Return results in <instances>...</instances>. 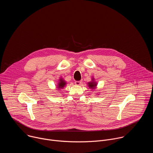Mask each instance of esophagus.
Here are the masks:
<instances>
[{"label":"esophagus","instance_id":"34e87169","mask_svg":"<svg viewBox=\"0 0 153 153\" xmlns=\"http://www.w3.org/2000/svg\"><path fill=\"white\" fill-rule=\"evenodd\" d=\"M82 81H76L75 82V84L76 85H80L82 84Z\"/></svg>","mask_w":153,"mask_h":153}]
</instances>
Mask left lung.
Here are the masks:
<instances>
[{"label":"left lung","mask_w":153,"mask_h":153,"mask_svg":"<svg viewBox=\"0 0 153 153\" xmlns=\"http://www.w3.org/2000/svg\"><path fill=\"white\" fill-rule=\"evenodd\" d=\"M92 80H93L92 82H90L89 83H88V85L89 88L92 89H95V88L97 86V83L94 81V79H93Z\"/></svg>","instance_id":"obj_1"}]
</instances>
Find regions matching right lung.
<instances>
[{"label": "right lung", "instance_id": "1", "mask_svg": "<svg viewBox=\"0 0 153 153\" xmlns=\"http://www.w3.org/2000/svg\"><path fill=\"white\" fill-rule=\"evenodd\" d=\"M66 84H67V83L65 82V81L63 79H59V82L58 85H57L58 87H57V88H58L59 89L63 88Z\"/></svg>", "mask_w": 153, "mask_h": 153}]
</instances>
